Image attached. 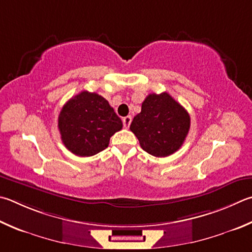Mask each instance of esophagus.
Masks as SVG:
<instances>
[{"mask_svg":"<svg viewBox=\"0 0 252 252\" xmlns=\"http://www.w3.org/2000/svg\"><path fill=\"white\" fill-rule=\"evenodd\" d=\"M131 121H132V117L131 116H126V117L123 118V126H125L126 129H127V127L130 126Z\"/></svg>","mask_w":252,"mask_h":252,"instance_id":"esophagus-1","label":"esophagus"}]
</instances>
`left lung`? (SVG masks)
Segmentation results:
<instances>
[{"mask_svg":"<svg viewBox=\"0 0 252 252\" xmlns=\"http://www.w3.org/2000/svg\"><path fill=\"white\" fill-rule=\"evenodd\" d=\"M189 126V112L167 93H162L150 94L145 98L130 130L145 152L157 158H165L183 145Z\"/></svg>","mask_w":252,"mask_h":252,"instance_id":"1","label":"left lung"}]
</instances>
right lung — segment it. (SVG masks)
<instances>
[{
  "label": "right lung",
  "instance_id": "obj_1",
  "mask_svg": "<svg viewBox=\"0 0 252 252\" xmlns=\"http://www.w3.org/2000/svg\"><path fill=\"white\" fill-rule=\"evenodd\" d=\"M58 129L71 153L93 157L108 148L111 136L122 129V121L101 95L81 91L63 104Z\"/></svg>",
  "mask_w": 252,
  "mask_h": 252
}]
</instances>
